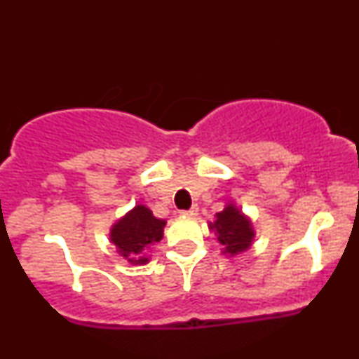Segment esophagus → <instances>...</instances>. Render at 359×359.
<instances>
[{
	"mask_svg": "<svg viewBox=\"0 0 359 359\" xmlns=\"http://www.w3.org/2000/svg\"><path fill=\"white\" fill-rule=\"evenodd\" d=\"M197 212H199V208H197V205H192V208L187 209V211H180L182 216H197Z\"/></svg>",
	"mask_w": 359,
	"mask_h": 359,
	"instance_id": "34e87169",
	"label": "esophagus"
}]
</instances>
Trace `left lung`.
I'll return each mask as SVG.
<instances>
[{"instance_id":"8db88e82","label":"left lung","mask_w":359,"mask_h":359,"mask_svg":"<svg viewBox=\"0 0 359 359\" xmlns=\"http://www.w3.org/2000/svg\"><path fill=\"white\" fill-rule=\"evenodd\" d=\"M209 229H212L222 245V253L229 257L246 251L255 240L253 224L234 204H228L217 212L216 221L209 222Z\"/></svg>"}]
</instances>
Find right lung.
Returning a JSON list of instances; mask_svg holds the SVG:
<instances>
[{
    "label": "right lung",
    "instance_id": "add662e5",
    "mask_svg": "<svg viewBox=\"0 0 359 359\" xmlns=\"http://www.w3.org/2000/svg\"><path fill=\"white\" fill-rule=\"evenodd\" d=\"M165 221L158 219L147 205L138 204L111 228L109 240L118 253L133 265H145V250L163 238Z\"/></svg>",
    "mask_w": 359,
    "mask_h": 359
}]
</instances>
